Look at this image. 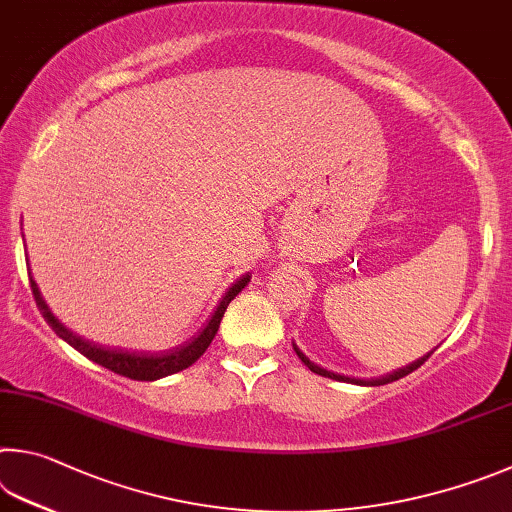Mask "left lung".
I'll return each instance as SVG.
<instances>
[{
	"label": "left lung",
	"mask_w": 512,
	"mask_h": 512,
	"mask_svg": "<svg viewBox=\"0 0 512 512\" xmlns=\"http://www.w3.org/2000/svg\"><path fill=\"white\" fill-rule=\"evenodd\" d=\"M294 351H297L299 360H301L303 364H306L312 373H317V375H324V378H330V380H344V382H353V384H369V387H380V384H389V382H396V380H400V378H405V375H409L411 371H416L420 364H425V360H427V357H429V355L420 357V360H416L414 364L405 366V369H398V371H393V373L384 375V378H378V380H355V378H344V375H337V373H330V371H326V369H321V366H317L315 362H310L308 357L299 351V346H297V344H294Z\"/></svg>",
	"instance_id": "left-lung-1"
}]
</instances>
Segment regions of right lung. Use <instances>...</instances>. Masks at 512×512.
<instances>
[{"instance_id": "obj_1", "label": "right lung", "mask_w": 512, "mask_h": 512, "mask_svg": "<svg viewBox=\"0 0 512 512\" xmlns=\"http://www.w3.org/2000/svg\"><path fill=\"white\" fill-rule=\"evenodd\" d=\"M29 283H31V290H33V299H35V306L42 312V317L47 324L56 330V335L65 339L67 344H71L76 348L78 353H83L89 360L105 366V369H110L119 375H125V378L130 380H159V378H166V375H173L182 369H188L195 360H200V355L209 348V344L213 342L215 333H218L220 328V321L224 317V310H227L229 303L236 299V294L245 288L249 283V274L242 276L236 283L231 285L224 294L222 301L218 303V308L209 319V324L202 328V333L193 337L191 342H186L184 346L175 348V351H168V353H130V351H116V348H105V346H98L94 342H89V339L78 337L76 333H71V330L60 324V321L53 317V312L49 310L47 301L42 299V294L38 290V283L33 281V276L29 274Z\"/></svg>"}]
</instances>
